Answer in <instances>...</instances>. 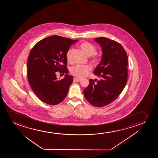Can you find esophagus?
<instances>
[{
    "label": "esophagus",
    "mask_w": 158,
    "mask_h": 158,
    "mask_svg": "<svg viewBox=\"0 0 158 158\" xmlns=\"http://www.w3.org/2000/svg\"><path fill=\"white\" fill-rule=\"evenodd\" d=\"M74 81H77V82H79V81H80L81 80V79H79V78H74Z\"/></svg>",
    "instance_id": "1"
}]
</instances>
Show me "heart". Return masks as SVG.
I'll use <instances>...</instances> for the list:
<instances>
[{
	"label": "heart",
	"instance_id": "b5f03b06",
	"mask_svg": "<svg viewBox=\"0 0 158 158\" xmlns=\"http://www.w3.org/2000/svg\"><path fill=\"white\" fill-rule=\"evenodd\" d=\"M80 48L87 56H92V60L93 63H99L101 60V57L97 54H95L97 52V48L94 46L89 42L85 41L80 45ZM72 48H69L66 53V58L68 61H71V54ZM92 70V67L89 65H76L72 67L71 69V73L72 75L78 78H85L89 75V72Z\"/></svg>",
	"mask_w": 158,
	"mask_h": 158
}]
</instances>
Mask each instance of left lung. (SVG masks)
<instances>
[{
	"label": "left lung",
	"instance_id": "1",
	"mask_svg": "<svg viewBox=\"0 0 158 158\" xmlns=\"http://www.w3.org/2000/svg\"><path fill=\"white\" fill-rule=\"evenodd\" d=\"M94 40L102 46V56L93 73L101 79H89L84 94L92 105L100 107L114 102L123 91L127 81L128 56L116 41L105 37Z\"/></svg>",
	"mask_w": 158,
	"mask_h": 158
}]
</instances>
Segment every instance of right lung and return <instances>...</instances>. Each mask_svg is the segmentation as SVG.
<instances>
[{
    "label": "right lung",
    "instance_id": "add662e5",
    "mask_svg": "<svg viewBox=\"0 0 158 158\" xmlns=\"http://www.w3.org/2000/svg\"><path fill=\"white\" fill-rule=\"evenodd\" d=\"M77 40L52 35L38 41L31 50L27 61L28 82L35 95L46 104L56 105L67 95L73 77L67 74L66 53ZM56 71L65 73V78L58 80Z\"/></svg>",
    "mask_w": 158,
    "mask_h": 158
}]
</instances>
